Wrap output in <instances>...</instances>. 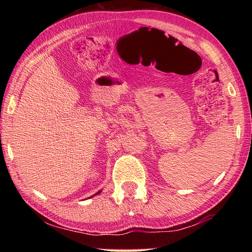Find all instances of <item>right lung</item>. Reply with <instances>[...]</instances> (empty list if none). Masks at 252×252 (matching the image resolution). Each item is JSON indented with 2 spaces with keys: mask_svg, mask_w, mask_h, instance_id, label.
Returning <instances> with one entry per match:
<instances>
[{
  "mask_svg": "<svg viewBox=\"0 0 252 252\" xmlns=\"http://www.w3.org/2000/svg\"><path fill=\"white\" fill-rule=\"evenodd\" d=\"M100 191H101V189H100V190H98L97 192H95V194H94L93 196H91V197H89V198H92V197H94V196H96V195H98V194H100Z\"/></svg>",
  "mask_w": 252,
  "mask_h": 252,
  "instance_id": "obj_1",
  "label": "right lung"
}]
</instances>
